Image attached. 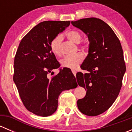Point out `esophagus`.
<instances>
[{
    "label": "esophagus",
    "instance_id": "1",
    "mask_svg": "<svg viewBox=\"0 0 132 132\" xmlns=\"http://www.w3.org/2000/svg\"><path fill=\"white\" fill-rule=\"evenodd\" d=\"M71 71H72V73H73L74 75L76 76V73H77V71H76V70H71Z\"/></svg>",
    "mask_w": 132,
    "mask_h": 132
}]
</instances>
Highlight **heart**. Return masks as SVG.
<instances>
[{"label": "heart", "mask_w": 132, "mask_h": 132, "mask_svg": "<svg viewBox=\"0 0 132 132\" xmlns=\"http://www.w3.org/2000/svg\"><path fill=\"white\" fill-rule=\"evenodd\" d=\"M67 37L69 39L75 43H78L82 39V34L80 32L75 30H71L66 33ZM62 40V36L61 34H58L54 37L50 43V49L55 55H60L61 54V45ZM84 59V54L82 52H78L73 55L65 57L61 61V66L64 68L70 69H76L78 65Z\"/></svg>", "instance_id": "b5f03b06"}]
</instances>
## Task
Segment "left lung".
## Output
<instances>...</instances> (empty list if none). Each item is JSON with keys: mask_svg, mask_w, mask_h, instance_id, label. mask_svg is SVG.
Returning <instances> with one entry per match:
<instances>
[{"mask_svg": "<svg viewBox=\"0 0 132 132\" xmlns=\"http://www.w3.org/2000/svg\"><path fill=\"white\" fill-rule=\"evenodd\" d=\"M87 34L89 54L80 66L88 71L78 72V84L87 90L77 107L85 115L96 116L107 110L116 100L126 71L123 51L119 38L109 25L96 18L71 22Z\"/></svg>", "mask_w": 132, "mask_h": 132, "instance_id": "1", "label": "left lung"}]
</instances>
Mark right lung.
I'll use <instances>...</instances> for the list:
<instances>
[{
	"mask_svg": "<svg viewBox=\"0 0 132 132\" xmlns=\"http://www.w3.org/2000/svg\"><path fill=\"white\" fill-rule=\"evenodd\" d=\"M70 24V21L41 22L22 38L16 53L13 81L23 105L37 116L54 114L62 91L77 86L70 69H60L57 75L49 77L60 66L50 49V41Z\"/></svg>",
	"mask_w": 132,
	"mask_h": 132,
	"instance_id": "add662e5",
	"label": "right lung"
}]
</instances>
